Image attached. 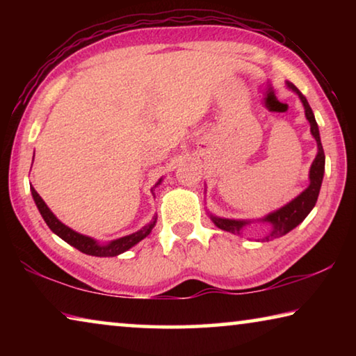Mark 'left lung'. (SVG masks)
Segmentation results:
<instances>
[{"mask_svg":"<svg viewBox=\"0 0 356 356\" xmlns=\"http://www.w3.org/2000/svg\"><path fill=\"white\" fill-rule=\"evenodd\" d=\"M287 86L291 88L292 91L297 92L300 95L301 102H303L306 119H308L309 124H311V134H312V136L316 138L318 152H317L316 160L312 161V166H311V171H309L311 184H309L308 188L301 193L300 196L295 197L292 202H289L287 206H284L280 210H276V212H273V213H270L267 218H264V221L272 222V226H273L272 232H270V236L264 238V240H267V242H268V240L276 238L280 236H284V234H287L289 231H292L293 227H297L300 222L303 221L306 216H308V213L311 212L312 207H314L316 202H317L318 191H321V185H322V179H323V171H325V154H323L321 135H318V127H317V122L314 119V114H312V110H311V106L308 104V100H306L303 95H301L298 89L295 88L292 83H287ZM212 220H213L216 226L222 229V231H227V232H232V234H240L242 227L245 225H248L246 221L215 218V216H212Z\"/></svg>","mask_w":356,"mask_h":356,"instance_id":"obj_1","label":"left lung"}]
</instances>
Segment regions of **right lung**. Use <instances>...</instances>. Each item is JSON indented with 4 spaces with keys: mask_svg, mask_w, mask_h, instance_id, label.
<instances>
[{
    "mask_svg": "<svg viewBox=\"0 0 356 356\" xmlns=\"http://www.w3.org/2000/svg\"><path fill=\"white\" fill-rule=\"evenodd\" d=\"M31 193H33V197L35 201V206H38L42 218L45 220L48 227H50L51 231L56 234V236L61 237L64 242H67L69 245L75 246L76 250H80L81 252H84V254H89V256L110 257V256H118V254H120V252L127 251L129 248H131V246H135L138 242H141L144 237L149 236V232L152 231V227L155 225V220H156V218H154V221L150 222V225H147L146 227H143L141 231L131 234V236L118 238V240H114V242L108 243V245H99L91 237L81 236V234L72 231L70 227L63 225V222L51 213V210L47 207V204L38 195V191H35L33 186H31Z\"/></svg>",
    "mask_w": 356,
    "mask_h": 356,
    "instance_id": "1",
    "label": "right lung"
}]
</instances>
